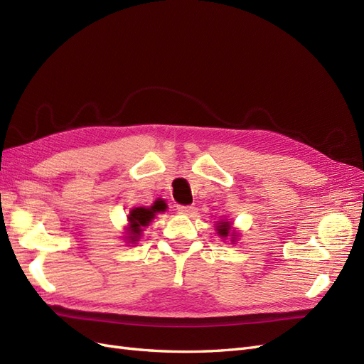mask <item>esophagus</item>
Segmentation results:
<instances>
[{
  "label": "esophagus",
  "mask_w": 364,
  "mask_h": 364,
  "mask_svg": "<svg viewBox=\"0 0 364 364\" xmlns=\"http://www.w3.org/2000/svg\"><path fill=\"white\" fill-rule=\"evenodd\" d=\"M178 213H179V214L188 215V214H193V213H194V208H193V206H188V205H179V206H178Z\"/></svg>",
  "instance_id": "1"
}]
</instances>
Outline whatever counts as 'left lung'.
<instances>
[{"label": "left lung", "mask_w": 364, "mask_h": 364, "mask_svg": "<svg viewBox=\"0 0 364 364\" xmlns=\"http://www.w3.org/2000/svg\"><path fill=\"white\" fill-rule=\"evenodd\" d=\"M217 234L222 237V238H228V237H230V241H235V238H237V234L235 232H232V228H230V222H220V223H217Z\"/></svg>", "instance_id": "8db88e82"}]
</instances>
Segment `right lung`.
Returning <instances> with one entry per match:
<instances>
[{"label": "right lung", "instance_id": "right-lung-1", "mask_svg": "<svg viewBox=\"0 0 364 364\" xmlns=\"http://www.w3.org/2000/svg\"><path fill=\"white\" fill-rule=\"evenodd\" d=\"M165 209H167V205H165L164 200H156L153 203L150 208H144V206H139V208H134L130 209V213L127 215L129 218V240L130 243H135L138 241L141 232H142V228L149 226V223L151 222L153 218H155L156 213H164Z\"/></svg>", "mask_w": 364, "mask_h": 364}]
</instances>
